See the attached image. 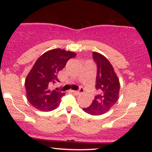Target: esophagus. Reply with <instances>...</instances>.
<instances>
[{
  "mask_svg": "<svg viewBox=\"0 0 152 152\" xmlns=\"http://www.w3.org/2000/svg\"><path fill=\"white\" fill-rule=\"evenodd\" d=\"M71 92H72V93H74V94H76V95H78V94L83 93V89L82 88H81L78 91H74V90H73V91H71Z\"/></svg>",
  "mask_w": 152,
  "mask_h": 152,
  "instance_id": "34e87169",
  "label": "esophagus"
}]
</instances>
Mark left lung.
Segmentation results:
<instances>
[{
    "label": "left lung",
    "mask_w": 152,
    "mask_h": 152,
    "mask_svg": "<svg viewBox=\"0 0 152 152\" xmlns=\"http://www.w3.org/2000/svg\"><path fill=\"white\" fill-rule=\"evenodd\" d=\"M93 58L97 65L96 88L98 94L88 108L86 113L97 116L109 111L118 99L120 83L112 65L102 54L93 52Z\"/></svg>",
    "instance_id": "1"
}]
</instances>
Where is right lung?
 <instances>
[{
    "label": "right lung",
    "instance_id": "right-lung-1",
    "mask_svg": "<svg viewBox=\"0 0 152 152\" xmlns=\"http://www.w3.org/2000/svg\"><path fill=\"white\" fill-rule=\"evenodd\" d=\"M76 54L64 49L48 50L37 59L25 81L26 97L34 107L41 111H53L58 107L65 94L52 89L59 82L58 72Z\"/></svg>",
    "mask_w": 152,
    "mask_h": 152
}]
</instances>
